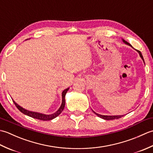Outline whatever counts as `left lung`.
<instances>
[{"mask_svg": "<svg viewBox=\"0 0 153 153\" xmlns=\"http://www.w3.org/2000/svg\"><path fill=\"white\" fill-rule=\"evenodd\" d=\"M122 41H123V43H124L125 44L128 45H129V46H131V47H132L131 45L130 44H129V43H128V42H127L126 41H125L124 39H122ZM137 51L138 53H139V55H140V57L142 58V60H143V62H144L143 57V56H142V54H141V52L139 51H137ZM144 63H145V62H144ZM93 112L94 113H95L97 116H98L99 117H100V118H102V119H104V120H110L118 119V118H122V117H123V115H119V116H106V115H100V114H99L96 113L95 112H94L93 110Z\"/></svg>", "mask_w": 153, "mask_h": 153, "instance_id": "left-lung-1", "label": "left lung"}]
</instances>
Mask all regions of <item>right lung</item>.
Returning <instances> with one entry per match:
<instances>
[{
	"mask_svg": "<svg viewBox=\"0 0 153 153\" xmlns=\"http://www.w3.org/2000/svg\"><path fill=\"white\" fill-rule=\"evenodd\" d=\"M68 89H69V88H67L63 91L62 93V100L61 106L56 112L52 114H42V113L30 111V110H25L24 108H22V106L18 105L14 100H13V102H14V105H16V107H17L19 111L22 112L23 114H24L27 115L28 116H30V117H31V118H36V119L40 120H43V121H47V120H53V119L55 118L56 117H57L58 115H59L63 111V110L64 108V106H65V96H66V94L68 91Z\"/></svg>",
	"mask_w": 153,
	"mask_h": 153,
	"instance_id": "right-lung-1",
	"label": "right lung"
}]
</instances>
